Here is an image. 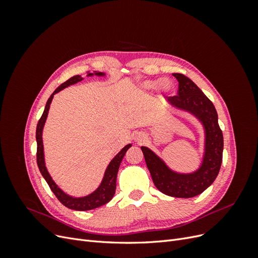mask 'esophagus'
I'll list each match as a JSON object with an SVG mask.
<instances>
[{"mask_svg": "<svg viewBox=\"0 0 258 258\" xmlns=\"http://www.w3.org/2000/svg\"><path fill=\"white\" fill-rule=\"evenodd\" d=\"M137 140H138V141H142V140H141V139H140V138H139V139H137Z\"/></svg>", "mask_w": 258, "mask_h": 258, "instance_id": "obj_1", "label": "esophagus"}]
</instances>
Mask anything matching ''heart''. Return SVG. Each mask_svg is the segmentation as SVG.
I'll return each mask as SVG.
<instances>
[{
	"mask_svg": "<svg viewBox=\"0 0 258 258\" xmlns=\"http://www.w3.org/2000/svg\"><path fill=\"white\" fill-rule=\"evenodd\" d=\"M165 93H169L171 91H173L174 87H173V84L171 83L168 80L165 81H160V80H148V81H144L141 84V88L143 90L146 91H150V90H154L156 88H158Z\"/></svg>",
	"mask_w": 258,
	"mask_h": 258,
	"instance_id": "1",
	"label": "heart"
}]
</instances>
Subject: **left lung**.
Here are the masks:
<instances>
[{"label":"left lung","instance_id":"1","mask_svg":"<svg viewBox=\"0 0 258 258\" xmlns=\"http://www.w3.org/2000/svg\"><path fill=\"white\" fill-rule=\"evenodd\" d=\"M178 82L177 96L169 97L171 106L191 114L201 122L205 130V152L197 170L190 173H179L170 169L167 163L152 150L142 146L146 166L157 189L167 196L191 198L204 192L220 172L223 160L224 139L218 126L217 113L213 103L198 86L183 74H172Z\"/></svg>","mask_w":258,"mask_h":258}]
</instances>
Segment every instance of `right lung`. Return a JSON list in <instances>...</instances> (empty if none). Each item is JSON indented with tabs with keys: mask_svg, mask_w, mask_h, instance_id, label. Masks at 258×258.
Here are the masks:
<instances>
[{
	"mask_svg": "<svg viewBox=\"0 0 258 258\" xmlns=\"http://www.w3.org/2000/svg\"><path fill=\"white\" fill-rule=\"evenodd\" d=\"M93 75L105 76V73L97 72V71H95L93 73H90V72L87 73V76H93ZM83 80L84 79L81 75H75V76L71 77V79H69L63 84H61L59 87L52 92V95L47 100V103H46L43 115L40 118V120H38L37 127H36V143H37L36 161H37L38 169H40L43 177L45 178V181L47 182V184L50 187V189L52 190V192L54 195H56V197L58 198V200L61 202V204L69 209L76 210V211H88V210L99 208L101 206L107 204V202L113 198L115 190H116V177H117V172H118V169L120 166V162L123 158L124 154H126V152L131 147V144L126 145L118 154L115 156V157L111 160V162L108 163L102 181H101V184L99 185L98 188L95 191H92L91 194L87 195V196H84V197L70 196V195L64 192L56 183H54V181L50 176L49 172L47 171V168H46V165H45L44 145H43V139H42L43 128H44L46 119H47L48 111H49L50 103H51L53 96L56 95V93H58L59 91H61L62 89H64V88L69 87V86L74 85Z\"/></svg>",
	"mask_w": 258,
	"mask_h": 258,
	"instance_id": "obj_1",
	"label": "right lung"
}]
</instances>
